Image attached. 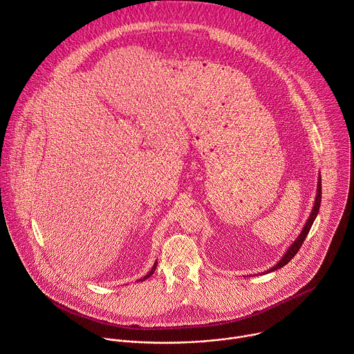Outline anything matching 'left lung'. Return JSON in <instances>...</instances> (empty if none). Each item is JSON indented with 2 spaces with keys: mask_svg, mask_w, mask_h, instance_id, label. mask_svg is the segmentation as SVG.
Instances as JSON below:
<instances>
[{
  "mask_svg": "<svg viewBox=\"0 0 354 354\" xmlns=\"http://www.w3.org/2000/svg\"><path fill=\"white\" fill-rule=\"evenodd\" d=\"M320 201H322V178L317 180V189H316L315 205H313V208H312V212H310V215H309V220L306 221V224H305V227H304L301 235H299V236L295 239V242L289 247V250L285 252V255L281 258V261H279L277 265H274L270 269L266 270V274H268V272H272V270H277V269L283 268V266L297 254V251L301 250L302 243H304V241L306 239V236H308V234H309V231H310V228H312V224H313L315 218L317 216L319 207H320ZM263 274H265V272H263Z\"/></svg>",
  "mask_w": 354,
  "mask_h": 354,
  "instance_id": "left-lung-1",
  "label": "left lung"
}]
</instances>
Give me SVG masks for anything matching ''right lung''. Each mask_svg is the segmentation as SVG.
Returning a JSON list of instances; mask_svg holds the SVG:
<instances>
[{
    "instance_id": "1",
    "label": "right lung",
    "mask_w": 354,
    "mask_h": 354,
    "mask_svg": "<svg viewBox=\"0 0 354 354\" xmlns=\"http://www.w3.org/2000/svg\"><path fill=\"white\" fill-rule=\"evenodd\" d=\"M156 266H157V262H156V263H154V265H153V268H151V270H150V272H149V274H147V275H146V277H145V278H142V279H140V281H146V279H147V278H150V277H151V275H153V272H154V270H156Z\"/></svg>"
}]
</instances>
